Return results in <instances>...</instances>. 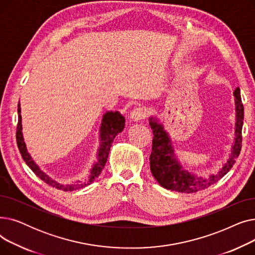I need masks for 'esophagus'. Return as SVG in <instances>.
<instances>
[{
  "label": "esophagus",
  "mask_w": 255,
  "mask_h": 255,
  "mask_svg": "<svg viewBox=\"0 0 255 255\" xmlns=\"http://www.w3.org/2000/svg\"><path fill=\"white\" fill-rule=\"evenodd\" d=\"M146 117V111L143 109V107H134L130 113V120L133 121V122H139L140 120L144 119Z\"/></svg>",
  "instance_id": "1"
}]
</instances>
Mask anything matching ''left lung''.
I'll return each mask as SVG.
<instances>
[{"mask_svg": "<svg viewBox=\"0 0 255 255\" xmlns=\"http://www.w3.org/2000/svg\"><path fill=\"white\" fill-rule=\"evenodd\" d=\"M234 96L236 124L235 139L231 153L218 170L208 173L205 177L185 168L175 153L170 135L164 129L163 124L157 117L151 116L149 118V124L154 134L150 156V167L156 181L165 189L181 193L197 192L217 183L231 170L236 162V159L240 155L241 146H242V127L244 121V106L239 88L234 91Z\"/></svg>", "mask_w": 255, "mask_h": 255, "instance_id": "8db88e82", "label": "left lung"}]
</instances>
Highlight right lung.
Masks as SVG:
<instances>
[{
    "mask_svg": "<svg viewBox=\"0 0 255 255\" xmlns=\"http://www.w3.org/2000/svg\"><path fill=\"white\" fill-rule=\"evenodd\" d=\"M20 104L17 105V114H18V123H17V130H16V141L19 152L23 161L26 163L35 173V175L41 179L43 182L48 184L51 187H55L57 189L63 191H74L77 189H82L84 187L90 185L94 180H95L99 175L101 170L103 169L107 157H109L112 143L115 137L122 132L125 127V118L121 115L120 112L116 111H109L103 114L101 119V124L99 126V148L97 149L96 153V160L92 164V167L89 169L88 175L86 178L75 180L71 183H61L48 176L46 172H44L39 165L35 162V160L29 153L26 149V144L24 142L23 134H22V125H21V115H20Z\"/></svg>",
    "mask_w": 255,
    "mask_h": 255,
    "instance_id": "obj_1",
    "label": "right lung"
}]
</instances>
